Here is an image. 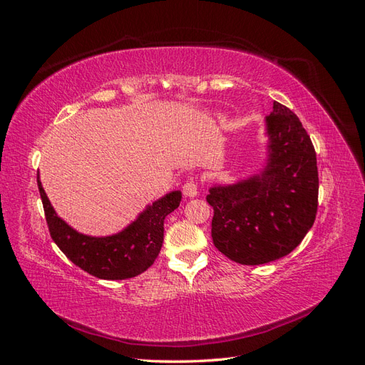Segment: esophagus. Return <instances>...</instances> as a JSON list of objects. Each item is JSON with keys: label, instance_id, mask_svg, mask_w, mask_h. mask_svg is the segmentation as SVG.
<instances>
[{"label": "esophagus", "instance_id": "obj_1", "mask_svg": "<svg viewBox=\"0 0 365 365\" xmlns=\"http://www.w3.org/2000/svg\"><path fill=\"white\" fill-rule=\"evenodd\" d=\"M199 194V188H197V185L192 180H188L183 185V195L185 197H195Z\"/></svg>", "mask_w": 365, "mask_h": 365}]
</instances>
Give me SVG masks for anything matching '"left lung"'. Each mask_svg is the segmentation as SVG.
<instances>
[{
	"label": "left lung",
	"instance_id": "1",
	"mask_svg": "<svg viewBox=\"0 0 365 365\" xmlns=\"http://www.w3.org/2000/svg\"><path fill=\"white\" fill-rule=\"evenodd\" d=\"M264 159L232 183H215L214 246L235 263L257 266L286 257L315 222L317 154L295 114L274 101L264 119Z\"/></svg>",
	"mask_w": 365,
	"mask_h": 365
}]
</instances>
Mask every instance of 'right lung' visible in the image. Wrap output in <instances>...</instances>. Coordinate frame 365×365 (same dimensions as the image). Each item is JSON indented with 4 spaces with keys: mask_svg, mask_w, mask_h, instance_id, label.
<instances>
[{
    "mask_svg": "<svg viewBox=\"0 0 365 365\" xmlns=\"http://www.w3.org/2000/svg\"><path fill=\"white\" fill-rule=\"evenodd\" d=\"M50 235L71 263L102 279H125L145 272L158 258L163 243L165 217L177 210L182 191L175 190L148 203L134 220L108 235L76 231L51 206L38 174Z\"/></svg>",
    "mask_w": 365,
    "mask_h": 365,
    "instance_id": "obj_1",
    "label": "right lung"
}]
</instances>
